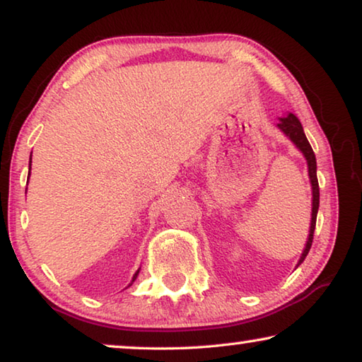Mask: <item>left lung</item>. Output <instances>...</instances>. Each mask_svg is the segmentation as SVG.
Segmentation results:
<instances>
[{"label":"left lung","instance_id":"8db88e82","mask_svg":"<svg viewBox=\"0 0 362 362\" xmlns=\"http://www.w3.org/2000/svg\"><path fill=\"white\" fill-rule=\"evenodd\" d=\"M279 131L286 134V137L291 139V142L297 146V148L302 151V155L306 159V164H308V175H310V183H311V193H313V203H311V222H310V233L308 240H306L305 249L302 255H300L297 267L305 260V257L308 255L311 243H313V235H315V226H316V216L317 209H320V185H317V177H316V156L313 153V148L306 139L303 127L300 124L298 118L293 113H287L283 118H279L278 122ZM296 267V268H297Z\"/></svg>","mask_w":362,"mask_h":362}]
</instances>
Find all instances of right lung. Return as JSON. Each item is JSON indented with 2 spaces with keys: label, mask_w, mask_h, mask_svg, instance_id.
<instances>
[{
  "label": "right lung",
  "mask_w": 362,
  "mask_h": 362,
  "mask_svg": "<svg viewBox=\"0 0 362 362\" xmlns=\"http://www.w3.org/2000/svg\"><path fill=\"white\" fill-rule=\"evenodd\" d=\"M28 169H32V156H30V163H28ZM28 179H30V170H28ZM27 193V192H25ZM139 272H140V269H137V272H136V274H134V276H132V281H131V284L134 283V281H136L137 279V276H139ZM129 284V286H131Z\"/></svg>",
  "instance_id": "right-lung-1"
}]
</instances>
